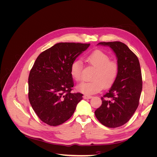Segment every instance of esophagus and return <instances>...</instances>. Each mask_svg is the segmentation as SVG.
I'll return each mask as SVG.
<instances>
[{"label": "esophagus", "mask_w": 157, "mask_h": 157, "mask_svg": "<svg viewBox=\"0 0 157 157\" xmlns=\"http://www.w3.org/2000/svg\"><path fill=\"white\" fill-rule=\"evenodd\" d=\"M92 98V96H89V95H84L83 96V98L84 99H90V98Z\"/></svg>", "instance_id": "34e87169"}]
</instances>
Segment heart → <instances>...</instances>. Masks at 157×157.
<instances>
[{"label": "heart", "instance_id": "1", "mask_svg": "<svg viewBox=\"0 0 157 157\" xmlns=\"http://www.w3.org/2000/svg\"><path fill=\"white\" fill-rule=\"evenodd\" d=\"M87 62L96 68L92 77V81L82 82L77 86V90L86 95L99 92L104 88H110L117 79L118 68L116 62L110 61L109 56L101 50H95L85 58ZM82 63L80 59H75L70 67V74L75 81L82 78Z\"/></svg>", "mask_w": 157, "mask_h": 157}]
</instances>
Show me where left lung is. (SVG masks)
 <instances>
[{"label":"left lung","instance_id":"8db88e82","mask_svg":"<svg viewBox=\"0 0 157 157\" xmlns=\"http://www.w3.org/2000/svg\"><path fill=\"white\" fill-rule=\"evenodd\" d=\"M115 54L118 72L109 92L101 98V105L95 111L98 120L109 128L119 127L129 121L139 105L142 90L140 61L136 54L121 42H101Z\"/></svg>","mask_w":157,"mask_h":157}]
</instances>
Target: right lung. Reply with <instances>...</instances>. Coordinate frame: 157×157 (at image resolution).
<instances>
[{
  "label": "right lung",
  "mask_w": 157,
  "mask_h": 157,
  "mask_svg": "<svg viewBox=\"0 0 157 157\" xmlns=\"http://www.w3.org/2000/svg\"><path fill=\"white\" fill-rule=\"evenodd\" d=\"M90 45L59 42L36 58L28 79V96L33 110L46 124L53 126L63 124L82 100V94L71 92L74 82L70 67Z\"/></svg>",
  "instance_id": "1"
}]
</instances>
